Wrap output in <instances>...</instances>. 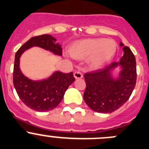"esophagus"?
I'll list each match as a JSON object with an SVG mask.
<instances>
[{
    "label": "esophagus",
    "instance_id": "1",
    "mask_svg": "<svg viewBox=\"0 0 149 149\" xmlns=\"http://www.w3.org/2000/svg\"><path fill=\"white\" fill-rule=\"evenodd\" d=\"M73 76H74L75 79H81V78L83 77L82 73H80V72H79V71L75 72V73H73Z\"/></svg>",
    "mask_w": 149,
    "mask_h": 149
}]
</instances>
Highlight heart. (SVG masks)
<instances>
[{
	"label": "heart",
	"mask_w": 149,
	"mask_h": 149,
	"mask_svg": "<svg viewBox=\"0 0 149 149\" xmlns=\"http://www.w3.org/2000/svg\"><path fill=\"white\" fill-rule=\"evenodd\" d=\"M117 43L109 39H85L76 42L69 48L68 52L74 59L88 57V62L94 68L103 66L114 57Z\"/></svg>",
	"instance_id": "1"
}]
</instances>
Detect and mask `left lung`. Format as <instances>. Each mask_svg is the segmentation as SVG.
<instances>
[{
    "mask_svg": "<svg viewBox=\"0 0 149 149\" xmlns=\"http://www.w3.org/2000/svg\"><path fill=\"white\" fill-rule=\"evenodd\" d=\"M120 46L123 50L120 62H112L84 76L86 82L84 100L95 112L111 113L117 110L129 100L135 87L137 70L134 55L123 43L120 42ZM119 66L122 70L119 76L114 79L111 71Z\"/></svg>",
    "mask_w": 149,
    "mask_h": 149,
    "instance_id": "1",
    "label": "left lung"
}]
</instances>
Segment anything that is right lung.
Listing matches in <instances>:
<instances>
[{
	"mask_svg": "<svg viewBox=\"0 0 149 149\" xmlns=\"http://www.w3.org/2000/svg\"><path fill=\"white\" fill-rule=\"evenodd\" d=\"M56 40L49 34L37 36L25 42L16 52L13 71V83L18 96L30 109L38 112L52 110L59 105L68 87L75 81L73 72L56 71L48 79L33 81L23 74L20 58L23 53L34 46L40 47L62 56V49Z\"/></svg>",
	"mask_w": 149,
	"mask_h": 149,
	"instance_id": "obj_1",
	"label": "right lung"
}]
</instances>
